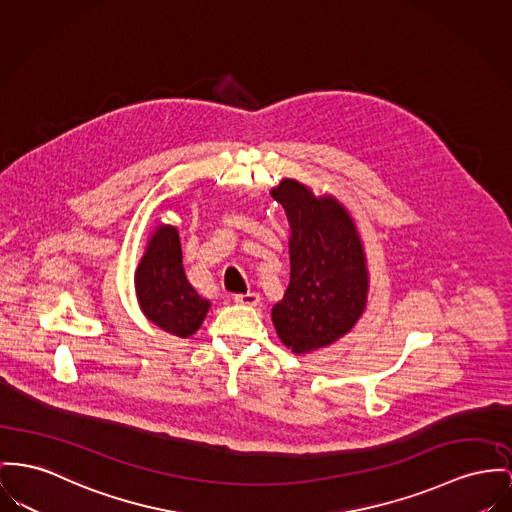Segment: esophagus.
Returning <instances> with one entry per match:
<instances>
[{
	"label": "esophagus",
	"instance_id": "obj_1",
	"mask_svg": "<svg viewBox=\"0 0 512 512\" xmlns=\"http://www.w3.org/2000/svg\"><path fill=\"white\" fill-rule=\"evenodd\" d=\"M235 303L244 305V307H256V305L260 303V295H258V293H252V291L239 293V295H235Z\"/></svg>",
	"mask_w": 512,
	"mask_h": 512
}]
</instances>
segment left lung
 Listing matches in <instances>:
<instances>
[{"label":"left lung","instance_id":"8db88e82","mask_svg":"<svg viewBox=\"0 0 512 512\" xmlns=\"http://www.w3.org/2000/svg\"><path fill=\"white\" fill-rule=\"evenodd\" d=\"M289 227L291 277L272 308L279 340L293 353H308L345 336L367 305L369 272L357 227L332 196L285 178L272 190Z\"/></svg>","mask_w":512,"mask_h":512}]
</instances>
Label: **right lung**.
<instances>
[{"instance_id":"add662e5","label":"right lung","mask_w":512,"mask_h":512,"mask_svg":"<svg viewBox=\"0 0 512 512\" xmlns=\"http://www.w3.org/2000/svg\"><path fill=\"white\" fill-rule=\"evenodd\" d=\"M139 307L147 320L178 338L196 334L211 303L188 283L178 229L159 225L136 270Z\"/></svg>"}]
</instances>
